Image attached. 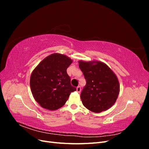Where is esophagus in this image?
<instances>
[{
	"label": "esophagus",
	"instance_id": "1",
	"mask_svg": "<svg viewBox=\"0 0 149 149\" xmlns=\"http://www.w3.org/2000/svg\"><path fill=\"white\" fill-rule=\"evenodd\" d=\"M76 91H77L78 93H80V91H81V87L80 86H78L77 88H76Z\"/></svg>",
	"mask_w": 149,
	"mask_h": 149
}]
</instances>
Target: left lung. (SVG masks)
<instances>
[{"mask_svg": "<svg viewBox=\"0 0 149 149\" xmlns=\"http://www.w3.org/2000/svg\"><path fill=\"white\" fill-rule=\"evenodd\" d=\"M78 63L86 80L80 96L83 104L96 113L109 109L114 104L120 91L117 76L102 61L79 60Z\"/></svg>", "mask_w": 149, "mask_h": 149, "instance_id": "left-lung-1", "label": "left lung"}]
</instances>
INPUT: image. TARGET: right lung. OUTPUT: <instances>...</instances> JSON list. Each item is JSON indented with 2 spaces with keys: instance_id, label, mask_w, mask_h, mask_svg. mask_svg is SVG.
Masks as SVG:
<instances>
[{
  "instance_id": "add662e5",
  "label": "right lung",
  "mask_w": 149,
  "mask_h": 149,
  "mask_svg": "<svg viewBox=\"0 0 149 149\" xmlns=\"http://www.w3.org/2000/svg\"><path fill=\"white\" fill-rule=\"evenodd\" d=\"M73 63L60 53L47 56L33 70L30 85L32 95L44 109L55 111L61 107L76 88L71 85L66 70Z\"/></svg>"
}]
</instances>
